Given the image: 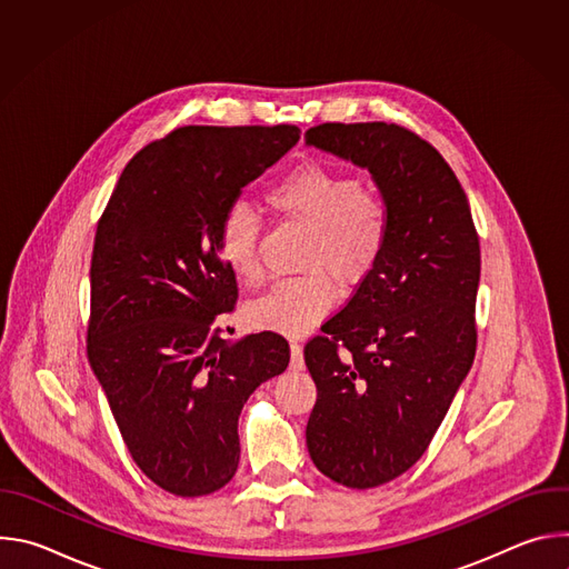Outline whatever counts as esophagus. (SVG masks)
<instances>
[{"instance_id":"esophagus-1","label":"esophagus","mask_w":569,"mask_h":569,"mask_svg":"<svg viewBox=\"0 0 569 569\" xmlns=\"http://www.w3.org/2000/svg\"><path fill=\"white\" fill-rule=\"evenodd\" d=\"M290 369L295 371L303 369V349L299 342H290Z\"/></svg>"}]
</instances>
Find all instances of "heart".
<instances>
[{
  "label": "heart",
  "mask_w": 569,
  "mask_h": 569,
  "mask_svg": "<svg viewBox=\"0 0 569 569\" xmlns=\"http://www.w3.org/2000/svg\"><path fill=\"white\" fill-rule=\"evenodd\" d=\"M268 204L283 218L308 227L299 277L272 283L246 306L254 329L299 338L327 317L336 303L331 274L353 286L380 261L389 238V207L382 193L338 169L308 161L286 173ZM261 220L252 207L231 204L218 227V254L240 281L259 274Z\"/></svg>",
  "instance_id": "1"
}]
</instances>
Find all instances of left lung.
<instances>
[{
  "label": "left lung",
  "mask_w": 569,
  "mask_h": 569,
  "mask_svg": "<svg viewBox=\"0 0 569 569\" xmlns=\"http://www.w3.org/2000/svg\"><path fill=\"white\" fill-rule=\"evenodd\" d=\"M303 139L369 171L389 207L380 261L303 349L317 385L310 459L373 489L421 459L472 367L479 238L457 176L415 132L321 123Z\"/></svg>",
  "instance_id": "obj_1"
}]
</instances>
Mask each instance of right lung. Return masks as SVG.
<instances>
[{
    "label": "right lung",
    "instance_id": "right-lung-1",
    "mask_svg": "<svg viewBox=\"0 0 569 569\" xmlns=\"http://www.w3.org/2000/svg\"><path fill=\"white\" fill-rule=\"evenodd\" d=\"M297 141L295 126L180 128L128 161L99 220L90 367L134 463L173 496L233 477L242 405L290 362L277 333L218 336L238 297L218 227Z\"/></svg>",
    "mask_w": 569,
    "mask_h": 569
}]
</instances>
